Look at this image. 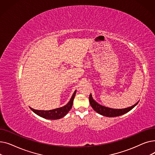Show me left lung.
<instances>
[{"label":"left lung","mask_w":155,"mask_h":155,"mask_svg":"<svg viewBox=\"0 0 155 155\" xmlns=\"http://www.w3.org/2000/svg\"><path fill=\"white\" fill-rule=\"evenodd\" d=\"M89 102H90V104L91 105L92 107L95 112L100 114H101L104 116L109 117H117V116H119L124 114L128 112L129 111L133 109L138 104V102H137L134 105H133V106L129 107H127L125 109H112V108L104 107V106H103V105H100L99 104L95 102L93 99L91 94H90V95H89Z\"/></svg>","instance_id":"left-lung-1"}]
</instances>
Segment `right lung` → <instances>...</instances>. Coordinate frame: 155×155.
I'll return each mask as SVG.
<instances>
[{"mask_svg": "<svg viewBox=\"0 0 155 155\" xmlns=\"http://www.w3.org/2000/svg\"><path fill=\"white\" fill-rule=\"evenodd\" d=\"M77 91H75L73 93L71 98L70 99L68 103L65 105L64 106L60 108H57L53 110H36L30 107V109L33 111L37 115L48 119H59L61 117H63L65 115L67 114V113L70 110L72 107V105L73 102V99L75 98Z\"/></svg>", "mask_w": 155, "mask_h": 155, "instance_id": "obj_1", "label": "right lung"}]
</instances>
